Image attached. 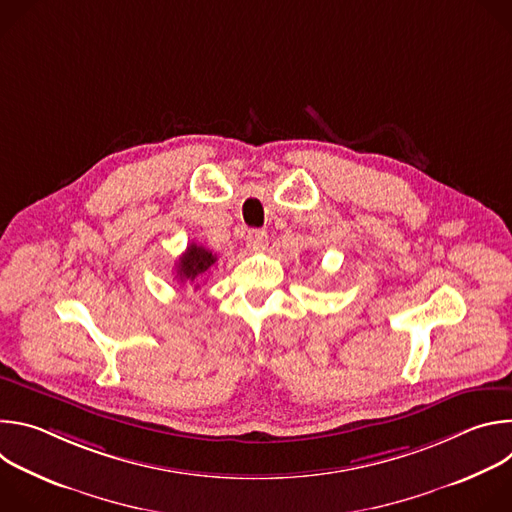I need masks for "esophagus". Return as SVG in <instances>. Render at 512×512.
<instances>
[{"mask_svg":"<svg viewBox=\"0 0 512 512\" xmlns=\"http://www.w3.org/2000/svg\"><path fill=\"white\" fill-rule=\"evenodd\" d=\"M265 245H267V233H265V231H261V229H251V231L247 233V249H251V251H261V249H265Z\"/></svg>","mask_w":512,"mask_h":512,"instance_id":"1","label":"esophagus"}]
</instances>
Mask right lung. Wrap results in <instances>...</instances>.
I'll return each instance as SVG.
<instances>
[{"label":"right lung","mask_w":512,"mask_h":512,"mask_svg":"<svg viewBox=\"0 0 512 512\" xmlns=\"http://www.w3.org/2000/svg\"><path fill=\"white\" fill-rule=\"evenodd\" d=\"M214 263L216 255H212V251L192 243L176 263V277L182 283H192L194 289H198V281L214 267Z\"/></svg>","instance_id":"add662e5"}]
</instances>
